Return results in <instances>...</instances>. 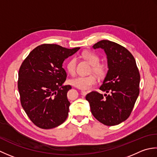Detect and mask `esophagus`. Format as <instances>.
<instances>
[{
    "label": "esophagus",
    "mask_w": 157,
    "mask_h": 157,
    "mask_svg": "<svg viewBox=\"0 0 157 157\" xmlns=\"http://www.w3.org/2000/svg\"><path fill=\"white\" fill-rule=\"evenodd\" d=\"M81 94L83 95V96H85V95L87 94V92L85 91H81Z\"/></svg>",
    "instance_id": "34e87169"
}]
</instances>
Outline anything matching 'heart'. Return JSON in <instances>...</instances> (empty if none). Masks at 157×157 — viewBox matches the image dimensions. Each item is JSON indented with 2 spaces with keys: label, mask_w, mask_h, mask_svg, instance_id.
Masks as SVG:
<instances>
[{
  "label": "heart",
  "mask_w": 157,
  "mask_h": 157,
  "mask_svg": "<svg viewBox=\"0 0 157 157\" xmlns=\"http://www.w3.org/2000/svg\"><path fill=\"white\" fill-rule=\"evenodd\" d=\"M81 56L92 66V71L100 77H103L106 73V66L104 63H100V57L90 51H85ZM76 68V58L72 57L66 63V68L70 75H75ZM69 82L72 85L82 90H89L97 83L95 76L91 75L88 76H78L71 78Z\"/></svg>",
  "instance_id": "heart-1"
}]
</instances>
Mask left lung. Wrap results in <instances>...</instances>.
I'll list each match as a JSON object with an SVG mask.
<instances>
[{
  "label": "left lung",
  "mask_w": 157,
  "mask_h": 157,
  "mask_svg": "<svg viewBox=\"0 0 157 157\" xmlns=\"http://www.w3.org/2000/svg\"><path fill=\"white\" fill-rule=\"evenodd\" d=\"M94 49H101L107 57L108 72L100 89L86 95L92 114L108 126L117 125L127 120L140 93V76L136 60L126 48L113 41L102 40Z\"/></svg>",
  "instance_id": "1"
}]
</instances>
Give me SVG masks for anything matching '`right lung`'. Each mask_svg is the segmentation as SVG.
Instances as JSON below:
<instances>
[{"mask_svg": "<svg viewBox=\"0 0 157 157\" xmlns=\"http://www.w3.org/2000/svg\"><path fill=\"white\" fill-rule=\"evenodd\" d=\"M79 49L43 44L22 63L18 78L21 104L32 122L41 129L55 128L68 117L70 103L67 92L72 87L63 85L67 74L62 66Z\"/></svg>", "mask_w": 157, "mask_h": 157, "instance_id": "1", "label": "right lung"}]
</instances>
